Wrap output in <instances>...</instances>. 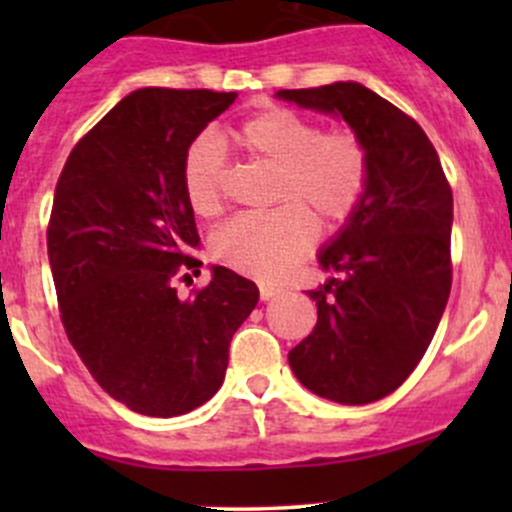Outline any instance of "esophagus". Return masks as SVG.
Segmentation results:
<instances>
[{
	"instance_id": "esophagus-1",
	"label": "esophagus",
	"mask_w": 512,
	"mask_h": 512,
	"mask_svg": "<svg viewBox=\"0 0 512 512\" xmlns=\"http://www.w3.org/2000/svg\"><path fill=\"white\" fill-rule=\"evenodd\" d=\"M280 292H282V289L277 285H260V299H262V302H267V299H272L275 294H280Z\"/></svg>"
}]
</instances>
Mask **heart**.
Segmentation results:
<instances>
[{"label":"heart","instance_id":"obj_1","mask_svg":"<svg viewBox=\"0 0 512 512\" xmlns=\"http://www.w3.org/2000/svg\"><path fill=\"white\" fill-rule=\"evenodd\" d=\"M237 146L275 165L267 213L242 215L215 232L213 257L242 275L280 280L317 240L324 227L347 223L361 208L371 183L366 143L349 128L322 131L314 118L285 106H267L232 128ZM183 193L190 210L205 220L227 205L230 165L210 136H198L183 156Z\"/></svg>","mask_w":512,"mask_h":512}]
</instances>
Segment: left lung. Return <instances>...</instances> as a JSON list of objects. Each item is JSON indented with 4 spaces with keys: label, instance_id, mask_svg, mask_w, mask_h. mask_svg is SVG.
<instances>
[{
    "label": "left lung",
    "instance_id": "8db88e82",
    "mask_svg": "<svg viewBox=\"0 0 512 512\" xmlns=\"http://www.w3.org/2000/svg\"><path fill=\"white\" fill-rule=\"evenodd\" d=\"M277 96L342 113L369 148V193L319 255L337 277L307 292L317 302V324L289 352V366L322 399L371 404L409 379L446 309L451 185L423 128L366 86L337 81Z\"/></svg>",
    "mask_w": 512,
    "mask_h": 512
}]
</instances>
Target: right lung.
<instances>
[{
	"label": "right lung",
	"mask_w": 512,
	"mask_h": 512,
	"mask_svg": "<svg viewBox=\"0 0 512 512\" xmlns=\"http://www.w3.org/2000/svg\"><path fill=\"white\" fill-rule=\"evenodd\" d=\"M235 91L138 89L66 158L46 247L71 347L108 396L143 416L188 414L220 389L232 334L255 309V282L215 267L193 282L198 227L183 156Z\"/></svg>",
	"instance_id": "obj_1"
}]
</instances>
